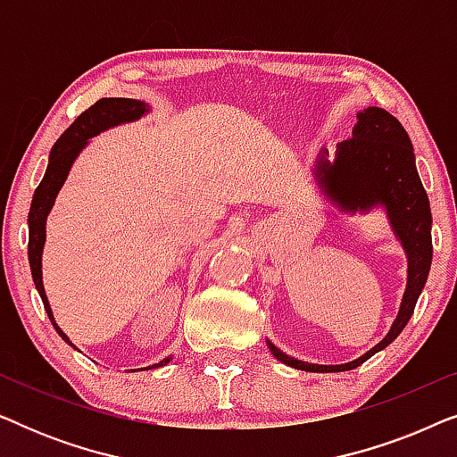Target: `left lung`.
<instances>
[{"label":"left lung","instance_id":"left-lung-1","mask_svg":"<svg viewBox=\"0 0 457 457\" xmlns=\"http://www.w3.org/2000/svg\"><path fill=\"white\" fill-rule=\"evenodd\" d=\"M327 155L328 152L322 147L312 166V177L320 187V193L327 202L345 214H368L374 208H383L393 235L402 243L408 258V280L389 333L364 355L347 364L327 366L291 358L280 352L270 339H266L274 358L305 372L353 370L374 353L391 345L414 314L433 262V239H430L433 216H430L428 195L418 177L414 147L397 118L377 105L364 108L358 112L352 139L337 145L335 160H328Z\"/></svg>","mask_w":457,"mask_h":457}]
</instances>
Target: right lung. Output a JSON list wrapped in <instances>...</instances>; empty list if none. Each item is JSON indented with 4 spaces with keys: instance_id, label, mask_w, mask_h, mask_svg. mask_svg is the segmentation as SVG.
Wrapping results in <instances>:
<instances>
[{
    "instance_id": "1",
    "label": "right lung",
    "mask_w": 457,
    "mask_h": 457,
    "mask_svg": "<svg viewBox=\"0 0 457 457\" xmlns=\"http://www.w3.org/2000/svg\"><path fill=\"white\" fill-rule=\"evenodd\" d=\"M149 112V104L141 102V99H129V97H104L99 99L97 104H93L89 110H85L77 120H74L71 127H68L55 145L49 152V162L47 170L43 174V180L39 187L35 189L33 204H30L29 212V264H30V274H33L35 287L39 291L43 299V305H46V312L52 320L54 328L58 330V335L64 339L68 345L74 347V343L68 339V335L58 327L55 322L52 305H49V299L46 295V287H43V270H41V255L43 247H46V224L47 216L52 212L55 197L62 189V185L66 183L68 174H71V168L74 160L79 158L80 152L89 145V139L97 137L104 130L120 127V124L135 122L139 120L141 116H145ZM77 349V347H74ZM172 360V355H168L158 364H152L147 368H160L166 366L168 361ZM145 370V368H143ZM133 372V370H130Z\"/></svg>"
}]
</instances>
